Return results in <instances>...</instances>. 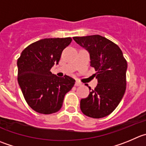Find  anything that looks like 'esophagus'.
<instances>
[{"label":"esophagus","instance_id":"34e87169","mask_svg":"<svg viewBox=\"0 0 146 146\" xmlns=\"http://www.w3.org/2000/svg\"><path fill=\"white\" fill-rule=\"evenodd\" d=\"M82 85V83L80 82H79V81H76V82H75V86H81Z\"/></svg>","mask_w":146,"mask_h":146}]
</instances>
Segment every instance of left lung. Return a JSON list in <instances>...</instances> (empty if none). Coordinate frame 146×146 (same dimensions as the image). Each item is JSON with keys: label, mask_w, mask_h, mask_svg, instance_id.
<instances>
[{"label": "left lung", "mask_w": 146, "mask_h": 146, "mask_svg": "<svg viewBox=\"0 0 146 146\" xmlns=\"http://www.w3.org/2000/svg\"><path fill=\"white\" fill-rule=\"evenodd\" d=\"M73 39L89 51L90 66L97 72L95 76L98 82L89 96L81 100L80 109L92 118L108 116L117 108L125 92L127 62L120 47L102 36H75Z\"/></svg>", "instance_id": "obj_1"}]
</instances>
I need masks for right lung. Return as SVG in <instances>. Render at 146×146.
<instances>
[{"instance_id": "add662e5", "label": "right lung", "mask_w": 146, "mask_h": 146, "mask_svg": "<svg viewBox=\"0 0 146 146\" xmlns=\"http://www.w3.org/2000/svg\"><path fill=\"white\" fill-rule=\"evenodd\" d=\"M72 40L70 37L41 39L28 46L18 59L19 86L28 105L38 113L58 112L65 95L74 85L72 77H59L50 72Z\"/></svg>"}]
</instances>
